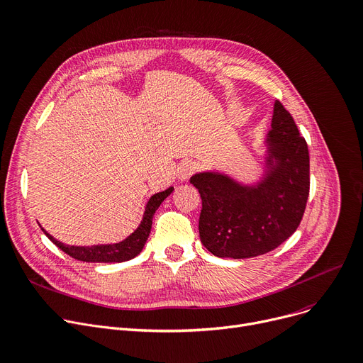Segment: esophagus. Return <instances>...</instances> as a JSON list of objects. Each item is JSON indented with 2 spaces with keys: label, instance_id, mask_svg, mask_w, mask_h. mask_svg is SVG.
Returning <instances> with one entry per match:
<instances>
[{
  "label": "esophagus",
  "instance_id": "obj_1",
  "mask_svg": "<svg viewBox=\"0 0 363 363\" xmlns=\"http://www.w3.org/2000/svg\"><path fill=\"white\" fill-rule=\"evenodd\" d=\"M194 171H196V164L192 162L181 163L179 167H178V179L179 181H186Z\"/></svg>",
  "mask_w": 363,
  "mask_h": 363
}]
</instances>
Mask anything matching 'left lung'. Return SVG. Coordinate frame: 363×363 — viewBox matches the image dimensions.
Listing matches in <instances>:
<instances>
[{
  "label": "left lung",
  "instance_id": "1",
  "mask_svg": "<svg viewBox=\"0 0 363 363\" xmlns=\"http://www.w3.org/2000/svg\"><path fill=\"white\" fill-rule=\"evenodd\" d=\"M252 181L217 169L191 177L203 201L200 239L220 258L267 254L298 229L309 196V153L292 115L276 101Z\"/></svg>",
  "mask_w": 363,
  "mask_h": 363
}]
</instances>
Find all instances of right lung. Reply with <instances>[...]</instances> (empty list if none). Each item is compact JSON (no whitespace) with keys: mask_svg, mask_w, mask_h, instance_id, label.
Masks as SVG:
<instances>
[{"mask_svg":"<svg viewBox=\"0 0 363 363\" xmlns=\"http://www.w3.org/2000/svg\"><path fill=\"white\" fill-rule=\"evenodd\" d=\"M174 186H169L164 191L156 192L153 194L149 201L146 203V207H144L143 213V219L140 225L135 228L133 233H130L125 239L119 240V242L115 244H98V245H67L64 242H60L58 239H55L51 233H48L42 226L43 233L50 238L52 242L62 250L65 254L69 257L76 258L79 261H86V262H124L128 259H133L137 257L144 245L147 242V238L152 230V223H153V216L156 210L160 207L163 200L169 197L174 192Z\"/></svg>","mask_w":363,"mask_h":363,"instance_id":"right-lung-1","label":"right lung"}]
</instances>
